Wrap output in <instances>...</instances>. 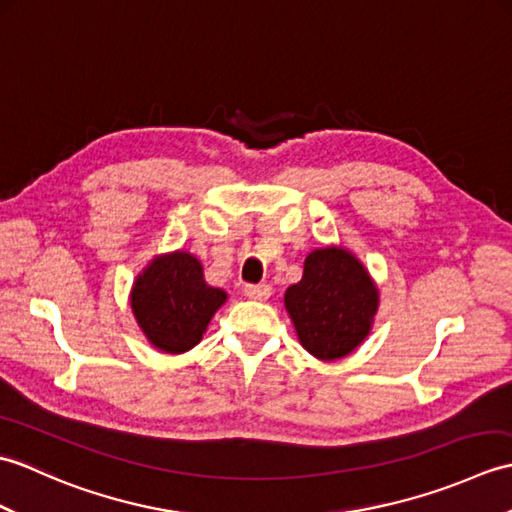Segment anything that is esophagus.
I'll return each mask as SVG.
<instances>
[{
    "label": "esophagus",
    "instance_id": "34e87169",
    "mask_svg": "<svg viewBox=\"0 0 512 512\" xmlns=\"http://www.w3.org/2000/svg\"><path fill=\"white\" fill-rule=\"evenodd\" d=\"M244 295H246L248 299L266 301L270 295H273V288H270L268 284H259V286L248 284V286H244Z\"/></svg>",
    "mask_w": 512,
    "mask_h": 512
}]
</instances>
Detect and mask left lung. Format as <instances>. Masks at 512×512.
<instances>
[{"label": "left lung", "instance_id": "8db88e82", "mask_svg": "<svg viewBox=\"0 0 512 512\" xmlns=\"http://www.w3.org/2000/svg\"><path fill=\"white\" fill-rule=\"evenodd\" d=\"M284 303L301 345L321 361H334L354 352L372 330L378 288L350 250L328 246L306 257L303 277L286 290Z\"/></svg>", "mask_w": 512, "mask_h": 512}]
</instances>
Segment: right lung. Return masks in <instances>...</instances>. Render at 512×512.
<instances>
[{"label":"right lung","mask_w":512,"mask_h":512,"mask_svg":"<svg viewBox=\"0 0 512 512\" xmlns=\"http://www.w3.org/2000/svg\"><path fill=\"white\" fill-rule=\"evenodd\" d=\"M129 301L147 341L167 354H182L202 341L226 292L206 284L202 264L191 253L176 250L151 259Z\"/></svg>","instance_id":"1"}]
</instances>
